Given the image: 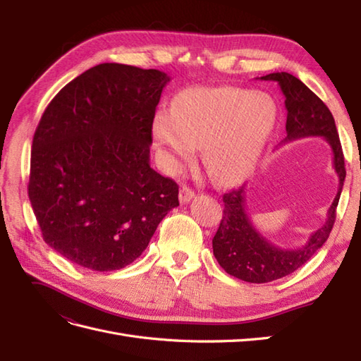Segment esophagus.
I'll return each mask as SVG.
<instances>
[{
  "label": "esophagus",
  "instance_id": "esophagus-1",
  "mask_svg": "<svg viewBox=\"0 0 361 361\" xmlns=\"http://www.w3.org/2000/svg\"><path fill=\"white\" fill-rule=\"evenodd\" d=\"M194 191L190 190L188 187H182L179 191V200L180 203H188L191 199H194Z\"/></svg>",
  "mask_w": 361,
  "mask_h": 361
}]
</instances>
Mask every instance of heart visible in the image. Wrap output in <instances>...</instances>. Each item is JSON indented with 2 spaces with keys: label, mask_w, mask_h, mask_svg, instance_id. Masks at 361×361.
Instances as JSON below:
<instances>
[{
  "label": "heart",
  "mask_w": 361,
  "mask_h": 361,
  "mask_svg": "<svg viewBox=\"0 0 361 361\" xmlns=\"http://www.w3.org/2000/svg\"><path fill=\"white\" fill-rule=\"evenodd\" d=\"M272 97L232 85L200 87L178 94L171 108L154 118V135L167 147L169 170L191 161L202 146V162L209 176L233 185L255 170L276 125Z\"/></svg>",
  "instance_id": "heart-1"
}]
</instances>
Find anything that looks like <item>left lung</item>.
Returning a JSON list of instances; mask_svg holds the SVG:
<instances>
[{
	"mask_svg": "<svg viewBox=\"0 0 361 361\" xmlns=\"http://www.w3.org/2000/svg\"><path fill=\"white\" fill-rule=\"evenodd\" d=\"M260 80L279 82L286 97V137L280 146L305 137H322L333 150L338 188L325 224L300 248H280L256 231L245 211V185L223 195V218L212 239L214 256L227 274L248 283H268L286 277L313 257L330 236L346 176L341 140L329 106L297 76L288 72L269 73Z\"/></svg>",
	"mask_w": 361,
	"mask_h": 361,
	"instance_id": "8db88e82",
	"label": "left lung"
}]
</instances>
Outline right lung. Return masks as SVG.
<instances>
[{
	"mask_svg": "<svg viewBox=\"0 0 361 361\" xmlns=\"http://www.w3.org/2000/svg\"><path fill=\"white\" fill-rule=\"evenodd\" d=\"M170 76L102 63L43 113L28 197L45 243L75 265L114 271L141 256L179 206V187L150 167L152 125Z\"/></svg>",
	"mask_w": 361,
	"mask_h": 361,
	"instance_id": "right-lung-1",
	"label": "right lung"
}]
</instances>
